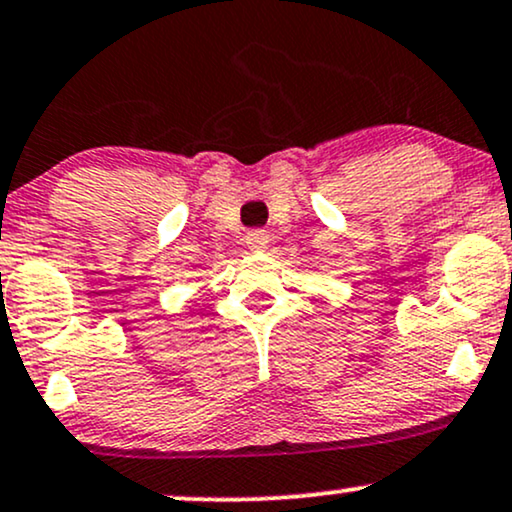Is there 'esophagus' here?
<instances>
[{"instance_id":"obj_1","label":"esophagus","mask_w":512,"mask_h":512,"mask_svg":"<svg viewBox=\"0 0 512 512\" xmlns=\"http://www.w3.org/2000/svg\"><path fill=\"white\" fill-rule=\"evenodd\" d=\"M245 243H248L250 250H262V248H267L269 233L262 231V229L248 231V236H245Z\"/></svg>"}]
</instances>
